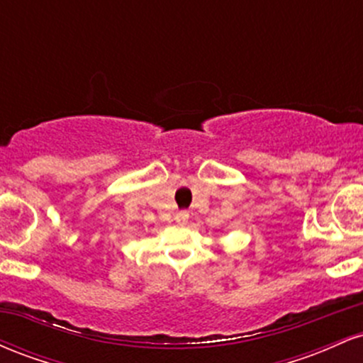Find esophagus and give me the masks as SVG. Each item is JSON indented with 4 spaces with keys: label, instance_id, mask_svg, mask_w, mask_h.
<instances>
[{
    "label": "esophagus",
    "instance_id": "obj_1",
    "mask_svg": "<svg viewBox=\"0 0 363 363\" xmlns=\"http://www.w3.org/2000/svg\"><path fill=\"white\" fill-rule=\"evenodd\" d=\"M174 218H176V222H177V223H186L187 220H189V211H186V210L177 211V213H176V216H174Z\"/></svg>",
    "mask_w": 363,
    "mask_h": 363
}]
</instances>
